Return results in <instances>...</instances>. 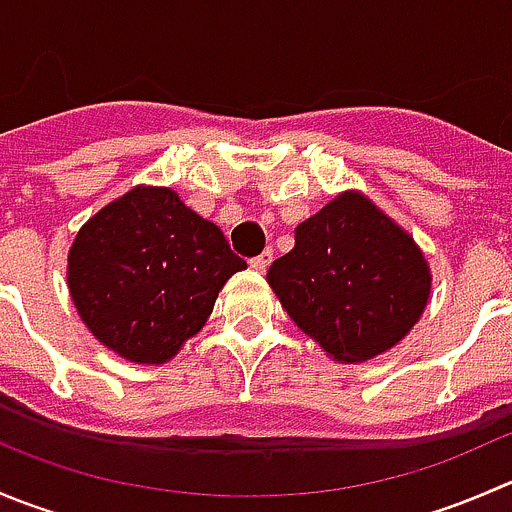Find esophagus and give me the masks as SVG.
Listing matches in <instances>:
<instances>
[{
    "label": "esophagus",
    "mask_w": 512,
    "mask_h": 512,
    "mask_svg": "<svg viewBox=\"0 0 512 512\" xmlns=\"http://www.w3.org/2000/svg\"><path fill=\"white\" fill-rule=\"evenodd\" d=\"M270 262H272V250H265L262 255L252 257L250 267H252V270H257V272H265L267 267H270Z\"/></svg>",
    "instance_id": "34e87169"
}]
</instances>
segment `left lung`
I'll return each mask as SVG.
<instances>
[{
    "mask_svg": "<svg viewBox=\"0 0 512 512\" xmlns=\"http://www.w3.org/2000/svg\"><path fill=\"white\" fill-rule=\"evenodd\" d=\"M292 322L342 364L389 352L431 299V267L414 235L359 190H344L294 227L267 270Z\"/></svg>",
    "mask_w": 512,
    "mask_h": 512,
    "instance_id": "obj_1",
    "label": "left lung"
}]
</instances>
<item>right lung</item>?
<instances>
[{
	"instance_id": "obj_1",
	"label": "right lung",
	"mask_w": 512,
	"mask_h": 512,
	"mask_svg": "<svg viewBox=\"0 0 512 512\" xmlns=\"http://www.w3.org/2000/svg\"><path fill=\"white\" fill-rule=\"evenodd\" d=\"M245 267L223 230L175 190L136 185L81 227L66 285L103 347L133 364H165L205 327L218 292Z\"/></svg>"
}]
</instances>
